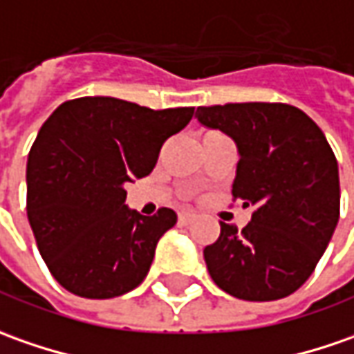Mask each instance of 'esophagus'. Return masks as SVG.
Returning a JSON list of instances; mask_svg holds the SVG:
<instances>
[{"mask_svg":"<svg viewBox=\"0 0 354 354\" xmlns=\"http://www.w3.org/2000/svg\"><path fill=\"white\" fill-rule=\"evenodd\" d=\"M178 219H180V223H189V221H194L196 219V214H192V212H182V214H178Z\"/></svg>","mask_w":354,"mask_h":354,"instance_id":"34e87169","label":"esophagus"}]
</instances>
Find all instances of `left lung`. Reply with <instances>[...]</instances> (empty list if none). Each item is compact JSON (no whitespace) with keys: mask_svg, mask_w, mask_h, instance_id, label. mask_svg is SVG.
<instances>
[{"mask_svg":"<svg viewBox=\"0 0 354 354\" xmlns=\"http://www.w3.org/2000/svg\"><path fill=\"white\" fill-rule=\"evenodd\" d=\"M203 127L219 129L239 153L233 200L252 207L239 231L203 249L209 276L223 292L247 301L294 294L313 272L339 221V166L323 131L288 104L198 107Z\"/></svg>","mask_w":354,"mask_h":354,"instance_id":"left-lung-1","label":"left lung"}]
</instances>
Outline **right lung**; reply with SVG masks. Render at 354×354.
Wrapping results in <instances>:
<instances>
[{"mask_svg": "<svg viewBox=\"0 0 354 354\" xmlns=\"http://www.w3.org/2000/svg\"><path fill=\"white\" fill-rule=\"evenodd\" d=\"M192 115L194 107L154 111L93 95L64 102L44 121L27 160V217L60 286L107 299L145 280L176 214L129 209L125 184L153 172L165 140Z\"/></svg>", "mask_w": 354, "mask_h": 354, "instance_id": "1", "label": "right lung"}]
</instances>
